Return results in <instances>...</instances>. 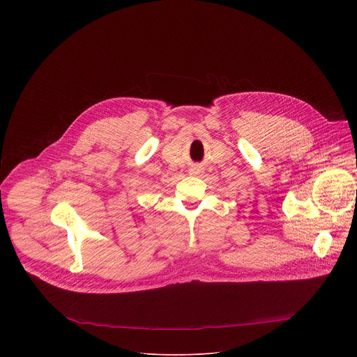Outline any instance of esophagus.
Here are the masks:
<instances>
[{"instance_id": "34e87169", "label": "esophagus", "mask_w": 357, "mask_h": 357, "mask_svg": "<svg viewBox=\"0 0 357 357\" xmlns=\"http://www.w3.org/2000/svg\"><path fill=\"white\" fill-rule=\"evenodd\" d=\"M199 172H200V169H199L197 167H195V168L192 169V174H195V175H196V174H199Z\"/></svg>"}]
</instances>
